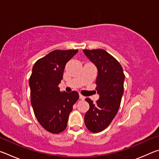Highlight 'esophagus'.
Instances as JSON below:
<instances>
[{"mask_svg": "<svg viewBox=\"0 0 159 159\" xmlns=\"http://www.w3.org/2000/svg\"><path fill=\"white\" fill-rule=\"evenodd\" d=\"M79 98H80V99H85V96H83V95H82L81 94H79Z\"/></svg>", "mask_w": 159, "mask_h": 159, "instance_id": "esophagus-1", "label": "esophagus"}]
</instances>
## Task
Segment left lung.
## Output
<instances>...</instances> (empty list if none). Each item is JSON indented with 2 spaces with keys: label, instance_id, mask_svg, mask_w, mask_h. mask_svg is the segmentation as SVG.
I'll use <instances>...</instances> for the list:
<instances>
[{
  "label": "left lung",
  "instance_id": "obj_1",
  "mask_svg": "<svg viewBox=\"0 0 159 159\" xmlns=\"http://www.w3.org/2000/svg\"><path fill=\"white\" fill-rule=\"evenodd\" d=\"M83 52L98 69L95 90L99 95L96 103L85 99L90 109L85 114V124L92 133H99L108 127L118 111L125 75L120 63L104 50H83Z\"/></svg>",
  "mask_w": 159,
  "mask_h": 159
}]
</instances>
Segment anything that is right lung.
<instances>
[{
    "label": "right lung",
    "instance_id": "obj_1",
    "mask_svg": "<svg viewBox=\"0 0 159 159\" xmlns=\"http://www.w3.org/2000/svg\"><path fill=\"white\" fill-rule=\"evenodd\" d=\"M78 50H55L34 64L29 79L31 103L38 121L45 130L58 134L65 130L69 114L79 98L76 91L61 92L58 85L64 67Z\"/></svg>",
    "mask_w": 159,
    "mask_h": 159
}]
</instances>
